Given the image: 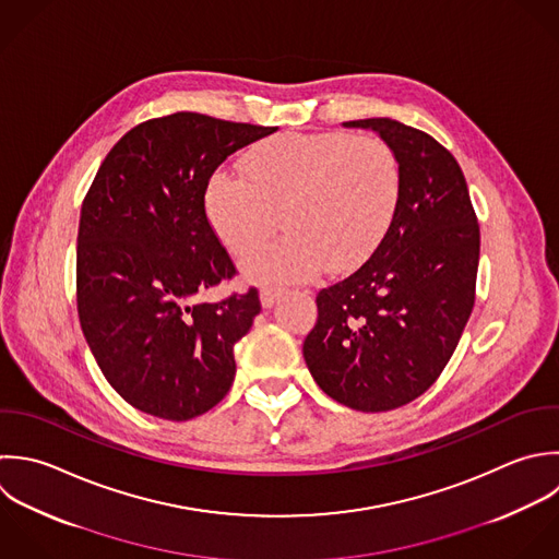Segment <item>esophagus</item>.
I'll return each instance as SVG.
<instances>
[{
    "mask_svg": "<svg viewBox=\"0 0 559 559\" xmlns=\"http://www.w3.org/2000/svg\"><path fill=\"white\" fill-rule=\"evenodd\" d=\"M278 298H281V289H274V287H263V289H261V305H263L265 309L274 307V305L278 302Z\"/></svg>",
    "mask_w": 559,
    "mask_h": 559,
    "instance_id": "1",
    "label": "esophagus"
}]
</instances>
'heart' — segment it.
<instances>
[{"label": "heart", "instance_id": "heart-1", "mask_svg": "<svg viewBox=\"0 0 559 559\" xmlns=\"http://www.w3.org/2000/svg\"><path fill=\"white\" fill-rule=\"evenodd\" d=\"M401 198V160L377 134L283 132L254 145L241 178L219 171L204 195L206 215L257 283L307 281L324 267H359L385 237Z\"/></svg>", "mask_w": 559, "mask_h": 559}]
</instances>
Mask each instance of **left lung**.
<instances>
[{
    "label": "left lung",
    "instance_id": "1",
    "mask_svg": "<svg viewBox=\"0 0 559 559\" xmlns=\"http://www.w3.org/2000/svg\"><path fill=\"white\" fill-rule=\"evenodd\" d=\"M344 126L396 150L401 198L370 259L318 294L302 355L324 394L374 414L425 394L453 357L475 307L479 224L460 163L431 134L390 117Z\"/></svg>",
    "mask_w": 559,
    "mask_h": 559
}]
</instances>
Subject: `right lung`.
<instances>
[{"label":"right lung","mask_w":559,"mask_h":559,"mask_svg":"<svg viewBox=\"0 0 559 559\" xmlns=\"http://www.w3.org/2000/svg\"><path fill=\"white\" fill-rule=\"evenodd\" d=\"M272 126L174 112L128 130L102 160L80 211L75 300L86 344L134 409L191 420L235 379L257 287L219 302L206 289L237 270L204 209L213 171Z\"/></svg>","instance_id":"add662e5"}]
</instances>
